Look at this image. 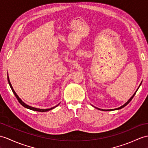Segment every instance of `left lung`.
I'll return each mask as SVG.
<instances>
[{"instance_id":"8db88e82","label":"left lung","mask_w":148,"mask_h":148,"mask_svg":"<svg viewBox=\"0 0 148 148\" xmlns=\"http://www.w3.org/2000/svg\"><path fill=\"white\" fill-rule=\"evenodd\" d=\"M140 85H141V83H140ZM140 85H139V86H140ZM138 88H139V87H138ZM138 89H137V90H136V92H135V93H134V95H132V97H131V98L129 99V100H128V101H127V102H126L125 103H124L123 106H121V107H119V108H117V109H110V110H103V109H98V108H97V107H96V108H97V109H98L99 110H103V111H107V110H119V109H122V108H123V107H124L125 106H127V104H128V103H129V102H130L131 101V100L132 99V98H133V97H134V96L135 95V94H136V92H137V91H138Z\"/></svg>"}]
</instances>
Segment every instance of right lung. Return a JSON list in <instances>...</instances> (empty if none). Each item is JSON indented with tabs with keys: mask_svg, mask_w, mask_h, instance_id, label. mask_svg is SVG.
Listing matches in <instances>:
<instances>
[{
	"mask_svg": "<svg viewBox=\"0 0 148 148\" xmlns=\"http://www.w3.org/2000/svg\"><path fill=\"white\" fill-rule=\"evenodd\" d=\"M8 82H9V85H10V88H11V89H12V92L14 93V94L15 95V96H16V97L17 98V99L18 100V101H19V102L21 104V105H22L23 107H26V108H27V109H30V110H34V111H38V112H47V111H49V110H52V109H53L54 108H55V107H56L58 106L59 105V104H58L57 106H55V107H51V108H50V109H38V108H35V107H31V106H28V105H27L26 103H25L24 102H23V100H21L19 97V96H18L17 95V93L15 92V91L14 90V89H13V88H12V85H11V84H10V80H9V77L8 76Z\"/></svg>",
	"mask_w": 148,
	"mask_h": 148,
	"instance_id": "add662e5",
	"label": "right lung"
}]
</instances>
